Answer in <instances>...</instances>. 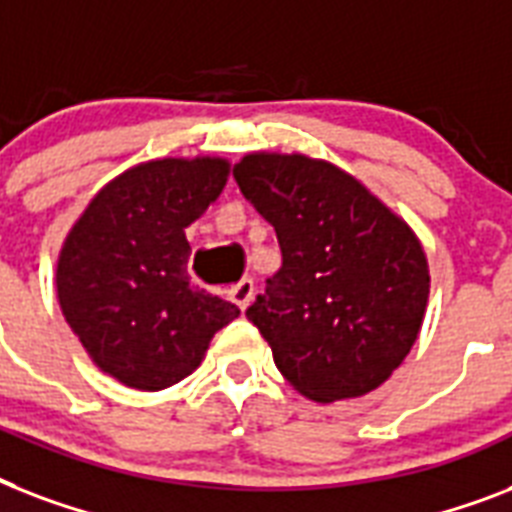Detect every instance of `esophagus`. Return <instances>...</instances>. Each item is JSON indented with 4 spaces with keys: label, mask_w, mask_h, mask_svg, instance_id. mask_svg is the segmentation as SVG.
<instances>
[{
    "label": "esophagus",
    "mask_w": 512,
    "mask_h": 512,
    "mask_svg": "<svg viewBox=\"0 0 512 512\" xmlns=\"http://www.w3.org/2000/svg\"><path fill=\"white\" fill-rule=\"evenodd\" d=\"M252 297H255V281L252 279H241L239 284H233V287L228 289V300H231L233 305H239L241 311H247L249 303H252Z\"/></svg>",
    "instance_id": "34e87169"
}]
</instances>
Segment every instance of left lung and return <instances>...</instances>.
I'll return each mask as SVG.
<instances>
[{
  "label": "left lung",
  "instance_id": "obj_1",
  "mask_svg": "<svg viewBox=\"0 0 512 512\" xmlns=\"http://www.w3.org/2000/svg\"><path fill=\"white\" fill-rule=\"evenodd\" d=\"M233 177L281 247V268L247 308L279 372L321 404L380 388L428 305V260L412 228L319 159L249 154Z\"/></svg>",
  "mask_w": 512,
  "mask_h": 512
}]
</instances>
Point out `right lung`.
<instances>
[{"label": "right lung", "instance_id": "right-lung-1", "mask_svg": "<svg viewBox=\"0 0 512 512\" xmlns=\"http://www.w3.org/2000/svg\"><path fill=\"white\" fill-rule=\"evenodd\" d=\"M223 159H159L114 177L60 249L58 300L106 374L162 390L196 369L239 308L193 287L185 228L223 193Z\"/></svg>", "mask_w": 512, "mask_h": 512}]
</instances>
